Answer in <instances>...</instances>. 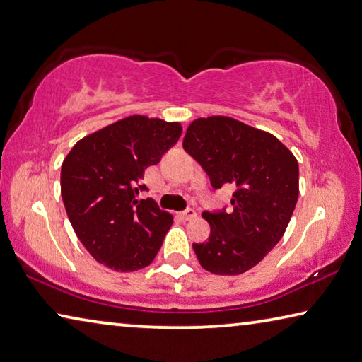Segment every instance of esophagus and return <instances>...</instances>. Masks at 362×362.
Segmentation results:
<instances>
[{
  "label": "esophagus",
  "mask_w": 362,
  "mask_h": 362,
  "mask_svg": "<svg viewBox=\"0 0 362 362\" xmlns=\"http://www.w3.org/2000/svg\"><path fill=\"white\" fill-rule=\"evenodd\" d=\"M180 217H182L183 221H192L193 217H197V211L192 209V208H188V209L180 212Z\"/></svg>",
  "instance_id": "34e87169"
}]
</instances>
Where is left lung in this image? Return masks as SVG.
Here are the masks:
<instances>
[{"instance_id":"1","label":"left lung","mask_w":362,"mask_h":362,"mask_svg":"<svg viewBox=\"0 0 362 362\" xmlns=\"http://www.w3.org/2000/svg\"><path fill=\"white\" fill-rule=\"evenodd\" d=\"M183 150L208 174L211 187L233 185L232 208L204 211L209 238L193 243L202 267L238 275L255 267L284 237L298 202V163L274 135L222 116L197 119Z\"/></svg>"}]
</instances>
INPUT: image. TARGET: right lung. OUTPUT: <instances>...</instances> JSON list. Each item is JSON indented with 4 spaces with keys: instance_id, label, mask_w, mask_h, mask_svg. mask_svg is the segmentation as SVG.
<instances>
[{
    "instance_id": "right-lung-1",
    "label": "right lung",
    "mask_w": 362,
    "mask_h": 362,
    "mask_svg": "<svg viewBox=\"0 0 362 362\" xmlns=\"http://www.w3.org/2000/svg\"><path fill=\"white\" fill-rule=\"evenodd\" d=\"M182 125L132 116L80 140L61 168V197L69 221L88 253L117 272L150 266L172 216L141 183L146 168L158 164L179 141Z\"/></svg>"
}]
</instances>
